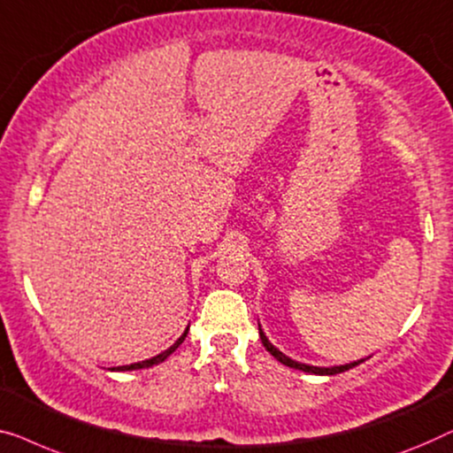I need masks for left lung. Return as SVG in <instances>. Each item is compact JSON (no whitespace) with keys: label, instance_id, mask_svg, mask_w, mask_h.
Wrapping results in <instances>:
<instances>
[{"label":"left lung","instance_id":"1","mask_svg":"<svg viewBox=\"0 0 453 453\" xmlns=\"http://www.w3.org/2000/svg\"><path fill=\"white\" fill-rule=\"evenodd\" d=\"M258 334H260V341H263V345H265L266 351H269L273 357H275L277 361H281L283 365L293 367V369H299V372H305V373H314V375H336V373H342V372H347V369H351V367L359 365V363L365 361V359H357V361H353V363H347V365H333V367H318V365H308V363L296 361V359H291V357H288V355H285V353L279 351V349H277L275 345H273V342H271L269 339H266L265 330L260 328V324H258Z\"/></svg>","mask_w":453,"mask_h":453}]
</instances>
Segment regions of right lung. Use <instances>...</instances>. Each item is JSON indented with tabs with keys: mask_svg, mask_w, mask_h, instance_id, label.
<instances>
[{
	"mask_svg": "<svg viewBox=\"0 0 453 453\" xmlns=\"http://www.w3.org/2000/svg\"><path fill=\"white\" fill-rule=\"evenodd\" d=\"M187 334H188V326H187V330H184V333H182L180 336H178V341L174 342V345L165 349V351H162L160 355H156V357H150V359H145V361L131 363V365H119V367H111V372H133V369H145V367H154V365H157V363H162V361L168 359V357H170L172 353H174L178 347L182 345L184 339H187Z\"/></svg>",
	"mask_w": 453,
	"mask_h": 453,
	"instance_id": "right-lung-1",
	"label": "right lung"
}]
</instances>
